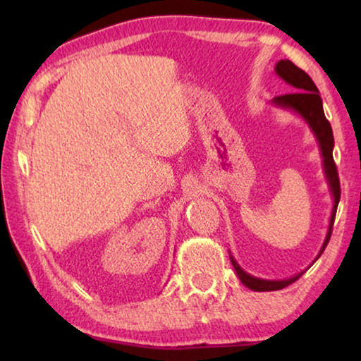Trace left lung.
<instances>
[{"label":"left lung","mask_w":361,"mask_h":361,"mask_svg":"<svg viewBox=\"0 0 361 361\" xmlns=\"http://www.w3.org/2000/svg\"><path fill=\"white\" fill-rule=\"evenodd\" d=\"M276 73L283 79L286 84H290L291 90L295 92L291 94H283L279 97H274L272 103L276 106L291 109V111L298 113L302 116L304 121L307 122L310 130L314 132V135L319 142L322 157H323V169H325V176L329 185V191L333 194L334 205L331 212V218H329V226H328V234L325 237V242H323L322 250L317 258H320V255L325 252V248L329 242V237H331L333 232V224L336 218V210H338L339 197H341V186H339V176H338V169H336L334 159H333V148H334V138H333V130L329 121L325 118V113H323V105H322V97L319 94V89L314 84L312 79L307 75V73L302 71L301 68L290 62V60H280L276 65ZM231 262L234 266L237 276H239L240 282L247 286V288L253 291H276L282 290L285 286L291 285L293 282L302 276L298 274L295 277L285 279V280H262L258 277H253L247 274L243 269L237 264L235 259L231 256Z\"/></svg>","instance_id":"8db88e82"}]
</instances>
